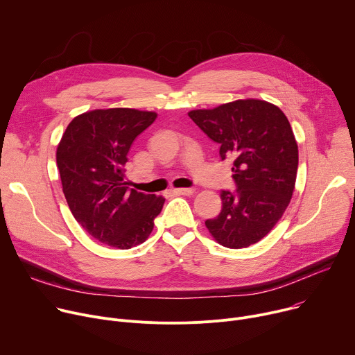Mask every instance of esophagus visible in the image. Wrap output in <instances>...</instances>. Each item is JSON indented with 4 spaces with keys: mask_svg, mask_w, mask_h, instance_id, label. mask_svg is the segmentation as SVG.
Segmentation results:
<instances>
[{
    "mask_svg": "<svg viewBox=\"0 0 355 355\" xmlns=\"http://www.w3.org/2000/svg\"><path fill=\"white\" fill-rule=\"evenodd\" d=\"M175 191L178 194H183V196H191L196 190L191 189V187H182V189H175Z\"/></svg>",
    "mask_w": 355,
    "mask_h": 355,
    "instance_id": "34e87169",
    "label": "esophagus"
}]
</instances>
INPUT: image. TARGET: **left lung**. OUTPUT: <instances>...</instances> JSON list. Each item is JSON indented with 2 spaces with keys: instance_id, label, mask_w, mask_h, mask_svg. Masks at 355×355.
Returning <instances> with one entry per match:
<instances>
[{
  "instance_id": "left-lung-1",
  "label": "left lung",
  "mask_w": 355,
  "mask_h": 355,
  "mask_svg": "<svg viewBox=\"0 0 355 355\" xmlns=\"http://www.w3.org/2000/svg\"><path fill=\"white\" fill-rule=\"evenodd\" d=\"M189 116L220 144L221 159L232 161L235 191L221 190L223 209L206 221L213 239L227 248H245L275 227L291 203L296 183L297 144L284 111L245 98Z\"/></svg>"
}]
</instances>
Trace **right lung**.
<instances>
[{
  "label": "right lung",
  "instance_id": "obj_1",
  "mask_svg": "<svg viewBox=\"0 0 355 355\" xmlns=\"http://www.w3.org/2000/svg\"><path fill=\"white\" fill-rule=\"evenodd\" d=\"M156 116L135 108L92 110L73 118L58 145L69 209L93 239L108 247L142 244L164 207L162 196L130 189L125 179L130 148Z\"/></svg>",
  "mask_w": 355,
  "mask_h": 355
}]
</instances>
